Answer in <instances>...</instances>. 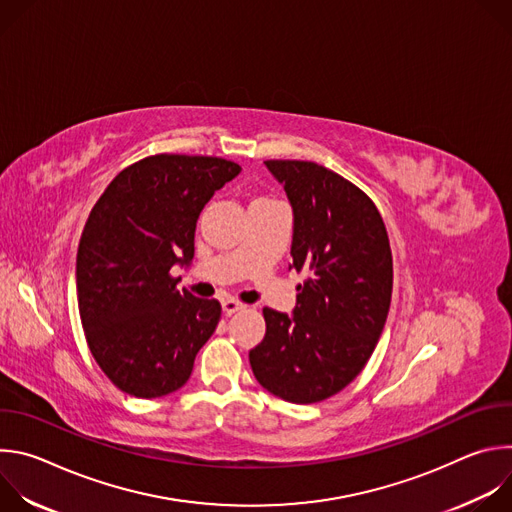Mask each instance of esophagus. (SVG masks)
<instances>
[{
  "label": "esophagus",
  "mask_w": 512,
  "mask_h": 512,
  "mask_svg": "<svg viewBox=\"0 0 512 512\" xmlns=\"http://www.w3.org/2000/svg\"><path fill=\"white\" fill-rule=\"evenodd\" d=\"M245 308H247L245 304H241V302H237V300H233V298L223 300V312H225L227 316H231V314H235V312H241V310H245Z\"/></svg>",
  "instance_id": "34e87169"
}]
</instances>
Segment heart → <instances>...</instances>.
Wrapping results in <instances>:
<instances>
[{
    "instance_id": "1",
    "label": "heart",
    "mask_w": 512,
    "mask_h": 512,
    "mask_svg": "<svg viewBox=\"0 0 512 512\" xmlns=\"http://www.w3.org/2000/svg\"><path fill=\"white\" fill-rule=\"evenodd\" d=\"M253 202H273V200H267V198H257V200H253ZM251 202V204H253Z\"/></svg>"
}]
</instances>
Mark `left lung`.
I'll use <instances>...</instances> for the list:
<instances>
[{
  "label": "left lung",
  "mask_w": 512,
  "mask_h": 512,
  "mask_svg": "<svg viewBox=\"0 0 512 512\" xmlns=\"http://www.w3.org/2000/svg\"><path fill=\"white\" fill-rule=\"evenodd\" d=\"M294 210L291 257L308 277L289 316L263 308L265 338L249 352L255 379L289 403H318L364 369L387 322L393 257L375 202L314 162L267 160Z\"/></svg>",
  "instance_id": "left-lung-1"
}]
</instances>
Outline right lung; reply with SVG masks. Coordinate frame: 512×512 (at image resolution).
Masks as SVG:
<instances>
[{
    "label": "right lung",
    "instance_id": "obj_1",
    "mask_svg": "<svg viewBox=\"0 0 512 512\" xmlns=\"http://www.w3.org/2000/svg\"><path fill=\"white\" fill-rule=\"evenodd\" d=\"M239 172L223 158L158 154L119 172L93 206L77 253L79 312L91 354L123 393L178 391L221 320V304L178 291L170 269L192 263L204 204Z\"/></svg>",
    "mask_w": 512,
    "mask_h": 512
}]
</instances>
